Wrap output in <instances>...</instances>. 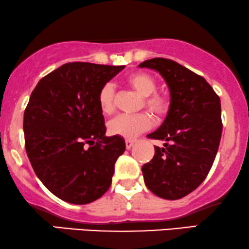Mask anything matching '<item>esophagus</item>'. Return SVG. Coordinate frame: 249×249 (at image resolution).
<instances>
[{
    "mask_svg": "<svg viewBox=\"0 0 249 249\" xmlns=\"http://www.w3.org/2000/svg\"><path fill=\"white\" fill-rule=\"evenodd\" d=\"M135 143L134 140H126L125 141V146H126V149H131L132 146Z\"/></svg>",
    "mask_w": 249,
    "mask_h": 249,
    "instance_id": "esophagus-1",
    "label": "esophagus"
}]
</instances>
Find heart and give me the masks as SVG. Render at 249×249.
I'll return each mask as SVG.
<instances>
[{
    "label": "heart",
    "instance_id": "b5f03b06",
    "mask_svg": "<svg viewBox=\"0 0 249 249\" xmlns=\"http://www.w3.org/2000/svg\"><path fill=\"white\" fill-rule=\"evenodd\" d=\"M125 83L135 93L143 96L142 107L149 110L157 118H162L168 114L171 100L165 93L157 92V81L152 74L147 72H133L128 74ZM97 103L103 115H111L116 109V90L114 85L107 83L103 85L97 95ZM153 126V118L149 114L135 116L121 115L109 122L108 131L110 134L117 137L134 139L135 137L148 131Z\"/></svg>",
    "mask_w": 249,
    "mask_h": 249
}]
</instances>
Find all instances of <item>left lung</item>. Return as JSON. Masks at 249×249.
Returning a JSON list of instances; mask_svg holds the SVG:
<instances>
[{"instance_id":"8db88e82","label":"left lung","mask_w":249,"mask_h":249,"mask_svg":"<svg viewBox=\"0 0 249 249\" xmlns=\"http://www.w3.org/2000/svg\"><path fill=\"white\" fill-rule=\"evenodd\" d=\"M164 78L171 106L161 127L149 139L165 141L155 146L152 161L142 165L146 186L157 196L178 200L201 185L208 176L222 137L221 100L201 75L168 58L139 64Z\"/></svg>"}]
</instances>
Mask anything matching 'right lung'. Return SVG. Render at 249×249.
<instances>
[{
	"mask_svg": "<svg viewBox=\"0 0 249 249\" xmlns=\"http://www.w3.org/2000/svg\"><path fill=\"white\" fill-rule=\"evenodd\" d=\"M125 67L72 62L41 79L24 112L25 148L42 184L63 201L90 203L111 185L125 150L122 137H106L97 95Z\"/></svg>",
	"mask_w": 249,
	"mask_h": 249,
	"instance_id": "obj_1",
	"label": "right lung"
}]
</instances>
